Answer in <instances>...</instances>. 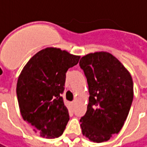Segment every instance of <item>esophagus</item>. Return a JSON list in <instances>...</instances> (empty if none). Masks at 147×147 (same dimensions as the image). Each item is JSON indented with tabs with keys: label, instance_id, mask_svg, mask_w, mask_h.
Listing matches in <instances>:
<instances>
[{
	"label": "esophagus",
	"instance_id": "esophagus-1",
	"mask_svg": "<svg viewBox=\"0 0 147 147\" xmlns=\"http://www.w3.org/2000/svg\"><path fill=\"white\" fill-rule=\"evenodd\" d=\"M71 106H72V107H74V106H75V105H76V102H71Z\"/></svg>",
	"mask_w": 147,
	"mask_h": 147
}]
</instances>
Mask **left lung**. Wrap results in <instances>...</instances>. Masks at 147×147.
Wrapping results in <instances>:
<instances>
[{
    "label": "left lung",
    "instance_id": "8db88e82",
    "mask_svg": "<svg viewBox=\"0 0 147 147\" xmlns=\"http://www.w3.org/2000/svg\"><path fill=\"white\" fill-rule=\"evenodd\" d=\"M86 77L89 104L80 119L83 136L94 142L108 141L124 124L133 101L131 76L108 52H95L80 59Z\"/></svg>",
    "mask_w": 147,
    "mask_h": 147
}]
</instances>
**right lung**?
<instances>
[{"mask_svg":"<svg viewBox=\"0 0 147 147\" xmlns=\"http://www.w3.org/2000/svg\"><path fill=\"white\" fill-rule=\"evenodd\" d=\"M80 58L66 50L48 47L30 58L18 78L21 116L42 137L54 139L64 132L69 115L61 94L67 71L76 65Z\"/></svg>","mask_w":147,"mask_h":147,"instance_id":"1","label":"right lung"}]
</instances>
